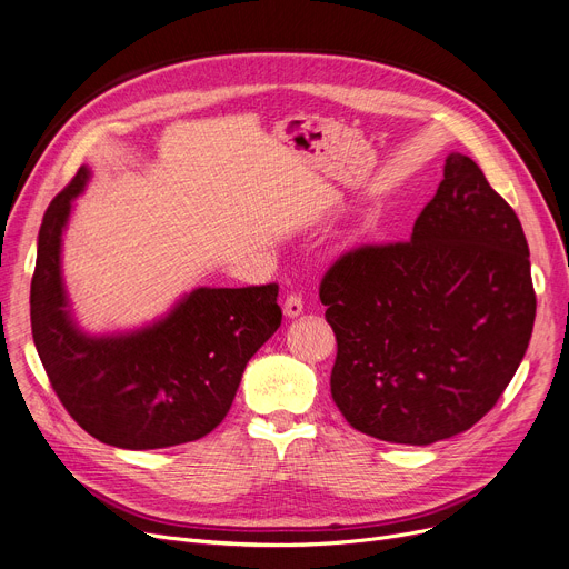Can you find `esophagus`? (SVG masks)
Returning <instances> with one entry per match:
<instances>
[{
  "label": "esophagus",
  "mask_w": 569,
  "mask_h": 569,
  "mask_svg": "<svg viewBox=\"0 0 569 569\" xmlns=\"http://www.w3.org/2000/svg\"><path fill=\"white\" fill-rule=\"evenodd\" d=\"M302 309H305V300H302V295L290 292V295L286 297V302H283V313H286L288 318H297V316L302 313Z\"/></svg>",
  "instance_id": "esophagus-1"
}]
</instances>
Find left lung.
<instances>
[{"label":"left lung","mask_w":569,"mask_h":569,"mask_svg":"<svg viewBox=\"0 0 569 569\" xmlns=\"http://www.w3.org/2000/svg\"><path fill=\"white\" fill-rule=\"evenodd\" d=\"M442 174L410 242L357 247L320 281L337 337L332 399L387 442L431 445L480 422L532 335L519 217L470 157L452 152Z\"/></svg>","instance_id":"obj_1"}]
</instances>
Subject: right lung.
<instances>
[{"instance_id":"1","label":"right lung","mask_w":569,"mask_h":569,"mask_svg":"<svg viewBox=\"0 0 569 569\" xmlns=\"http://www.w3.org/2000/svg\"><path fill=\"white\" fill-rule=\"evenodd\" d=\"M89 170L59 191L39 230L29 290L32 337L54 395L97 440L161 450L221 425L256 350L281 325L279 286L196 288L166 318L138 332H80L62 283V232Z\"/></svg>"}]
</instances>
